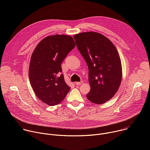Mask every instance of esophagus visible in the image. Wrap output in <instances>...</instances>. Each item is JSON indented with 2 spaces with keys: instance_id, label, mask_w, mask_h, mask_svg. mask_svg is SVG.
Wrapping results in <instances>:
<instances>
[{
  "instance_id": "1",
  "label": "esophagus",
  "mask_w": 150,
  "mask_h": 150,
  "mask_svg": "<svg viewBox=\"0 0 150 150\" xmlns=\"http://www.w3.org/2000/svg\"><path fill=\"white\" fill-rule=\"evenodd\" d=\"M83 83V82L82 81H81V82H76V85H81V84H82Z\"/></svg>"
}]
</instances>
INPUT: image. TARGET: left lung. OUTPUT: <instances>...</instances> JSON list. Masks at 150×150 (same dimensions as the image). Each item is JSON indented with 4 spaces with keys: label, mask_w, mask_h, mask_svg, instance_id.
I'll use <instances>...</instances> for the list:
<instances>
[{
    "label": "left lung",
    "mask_w": 150,
    "mask_h": 150,
    "mask_svg": "<svg viewBox=\"0 0 150 150\" xmlns=\"http://www.w3.org/2000/svg\"><path fill=\"white\" fill-rule=\"evenodd\" d=\"M74 38L89 70L91 90L87 97L93 103L103 104L115 95L121 83L118 52L109 38L96 32L79 33Z\"/></svg>",
    "instance_id": "1"
}]
</instances>
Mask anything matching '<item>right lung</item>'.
Returning <instances> with one entry per match:
<instances>
[{
  "label": "right lung",
  "mask_w": 150,
  "mask_h": 150,
  "mask_svg": "<svg viewBox=\"0 0 150 150\" xmlns=\"http://www.w3.org/2000/svg\"><path fill=\"white\" fill-rule=\"evenodd\" d=\"M75 47L72 37L54 35L42 39L33 52L30 81L36 96L47 105L61 103L71 89L62 74L61 63Z\"/></svg>",
  "instance_id": "add662e5"
}]
</instances>
